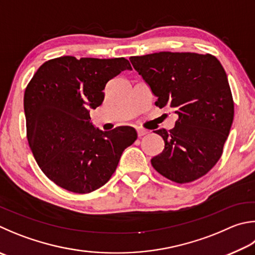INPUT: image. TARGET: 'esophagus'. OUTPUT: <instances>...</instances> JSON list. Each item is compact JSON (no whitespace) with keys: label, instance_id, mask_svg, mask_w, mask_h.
Wrapping results in <instances>:
<instances>
[{"label":"esophagus","instance_id":"obj_1","mask_svg":"<svg viewBox=\"0 0 255 255\" xmlns=\"http://www.w3.org/2000/svg\"><path fill=\"white\" fill-rule=\"evenodd\" d=\"M137 133H138V136L139 137H142V136H145V135H147L148 133V130H146V129H143V128H137Z\"/></svg>","mask_w":255,"mask_h":255}]
</instances>
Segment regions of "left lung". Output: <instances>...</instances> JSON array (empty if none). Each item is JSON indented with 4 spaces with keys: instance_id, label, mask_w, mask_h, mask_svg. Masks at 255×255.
<instances>
[{
    "instance_id": "1",
    "label": "left lung",
    "mask_w": 255,
    "mask_h": 255,
    "mask_svg": "<svg viewBox=\"0 0 255 255\" xmlns=\"http://www.w3.org/2000/svg\"><path fill=\"white\" fill-rule=\"evenodd\" d=\"M130 62L157 97V107L178 116L173 129L155 131L165 148L151 158L152 167L179 184L202 177L221 158L233 123L224 68L214 55L192 52L151 53Z\"/></svg>"
}]
</instances>
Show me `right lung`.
<instances>
[{
  "label": "right lung",
  "mask_w": 255,
  "mask_h": 255,
  "mask_svg": "<svg viewBox=\"0 0 255 255\" xmlns=\"http://www.w3.org/2000/svg\"><path fill=\"white\" fill-rule=\"evenodd\" d=\"M124 70H131L125 58L64 55L44 62L27 85V140L40 168L58 186L78 194L104 186L137 139L132 127L103 131L90 122L107 82Z\"/></svg>",
  "instance_id": "add662e5"
}]
</instances>
